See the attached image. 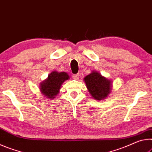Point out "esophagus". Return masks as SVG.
Returning a JSON list of instances; mask_svg holds the SVG:
<instances>
[{
    "label": "esophagus",
    "mask_w": 152,
    "mask_h": 152,
    "mask_svg": "<svg viewBox=\"0 0 152 152\" xmlns=\"http://www.w3.org/2000/svg\"><path fill=\"white\" fill-rule=\"evenodd\" d=\"M73 78L74 79H78L79 78V73H77V74H75V75H73Z\"/></svg>",
    "instance_id": "1"
}]
</instances>
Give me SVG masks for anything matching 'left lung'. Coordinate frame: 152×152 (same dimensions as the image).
Segmentation results:
<instances>
[{
	"label": "left lung",
	"instance_id": "1",
	"mask_svg": "<svg viewBox=\"0 0 152 152\" xmlns=\"http://www.w3.org/2000/svg\"><path fill=\"white\" fill-rule=\"evenodd\" d=\"M84 81L89 94L96 100L105 99L110 93L112 82L97 71H94L85 77Z\"/></svg>",
	"mask_w": 152,
	"mask_h": 152
}]
</instances>
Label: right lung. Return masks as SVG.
<instances>
[{"label":"right lung","instance_id":"right-lung-1","mask_svg":"<svg viewBox=\"0 0 152 152\" xmlns=\"http://www.w3.org/2000/svg\"><path fill=\"white\" fill-rule=\"evenodd\" d=\"M67 79H69V75L65 72L53 71L48 75V78L40 83L41 93L46 98L54 99L59 93L62 84Z\"/></svg>","mask_w":152,"mask_h":152}]
</instances>
